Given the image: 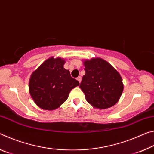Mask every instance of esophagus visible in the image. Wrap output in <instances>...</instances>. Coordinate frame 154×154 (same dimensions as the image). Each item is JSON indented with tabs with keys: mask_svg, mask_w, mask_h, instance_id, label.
Instances as JSON below:
<instances>
[{
	"mask_svg": "<svg viewBox=\"0 0 154 154\" xmlns=\"http://www.w3.org/2000/svg\"><path fill=\"white\" fill-rule=\"evenodd\" d=\"M77 79L78 81H79V82L80 83V82H81V81H82V77H81V76H79V77H78L77 78Z\"/></svg>",
	"mask_w": 154,
	"mask_h": 154,
	"instance_id": "esophagus-1",
	"label": "esophagus"
}]
</instances>
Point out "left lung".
Instances as JSON below:
<instances>
[{"instance_id": "obj_1", "label": "left lung", "mask_w": 154, "mask_h": 154, "mask_svg": "<svg viewBox=\"0 0 154 154\" xmlns=\"http://www.w3.org/2000/svg\"><path fill=\"white\" fill-rule=\"evenodd\" d=\"M85 74L79 88L92 106L100 109L111 107L118 102L124 90L122 79L111 65L101 58L83 62Z\"/></svg>"}]
</instances>
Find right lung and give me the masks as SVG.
<instances>
[{
  "mask_svg": "<svg viewBox=\"0 0 154 154\" xmlns=\"http://www.w3.org/2000/svg\"><path fill=\"white\" fill-rule=\"evenodd\" d=\"M65 61L54 57L45 61L31 75L29 92L36 105L45 110H54L66 100L79 82L64 68Z\"/></svg>",
  "mask_w": 154,
  "mask_h": 154,
  "instance_id": "1",
  "label": "right lung"
}]
</instances>
